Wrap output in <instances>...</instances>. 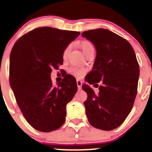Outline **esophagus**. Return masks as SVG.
Instances as JSON below:
<instances>
[{"instance_id": "1", "label": "esophagus", "mask_w": 152, "mask_h": 152, "mask_svg": "<svg viewBox=\"0 0 152 152\" xmlns=\"http://www.w3.org/2000/svg\"><path fill=\"white\" fill-rule=\"evenodd\" d=\"M76 84H77V87L79 90H81L82 89V82L79 79H77L76 80Z\"/></svg>"}]
</instances>
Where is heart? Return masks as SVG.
<instances>
[{
    "instance_id": "obj_1",
    "label": "heart",
    "mask_w": 152,
    "mask_h": 152,
    "mask_svg": "<svg viewBox=\"0 0 152 152\" xmlns=\"http://www.w3.org/2000/svg\"><path fill=\"white\" fill-rule=\"evenodd\" d=\"M80 45L82 50H83V52L85 53V54H87V53H88V52H90V50H94V46H93V45L88 40L82 41ZM70 45H67V46L65 48V50H63L62 56H63L64 59L67 57V54H68L69 50H70ZM68 71L70 74L74 76L75 77L79 78L85 74V73L86 72V69L84 68V67H80L78 66H71L68 69Z\"/></svg>"
}]
</instances>
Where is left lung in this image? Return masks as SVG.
<instances>
[{
  "mask_svg": "<svg viewBox=\"0 0 152 152\" xmlns=\"http://www.w3.org/2000/svg\"><path fill=\"white\" fill-rule=\"evenodd\" d=\"M82 36L96 49L86 81L96 87V83L102 82L99 93L87 84L82 85L87 94L86 115L93 127L110 131L121 125L132 109L140 76L138 62L129 42L108 29L85 31Z\"/></svg>",
  "mask_w": 152,
  "mask_h": 152,
  "instance_id": "obj_1",
  "label": "left lung"
}]
</instances>
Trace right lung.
Here are the masks:
<instances>
[{
    "instance_id": "1",
    "label": "right lung",
    "mask_w": 152,
    "mask_h": 152,
    "mask_svg": "<svg viewBox=\"0 0 152 152\" xmlns=\"http://www.w3.org/2000/svg\"><path fill=\"white\" fill-rule=\"evenodd\" d=\"M80 32L40 27L18 39L10 53V82L17 103L35 129L49 132L62 126L66 105L77 91L67 75L53 85L52 69L63 64V50Z\"/></svg>"
}]
</instances>
